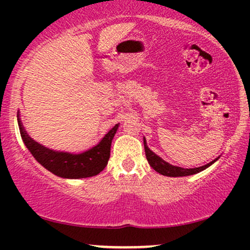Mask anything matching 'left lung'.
I'll return each mask as SVG.
<instances>
[{"label":"left lung","mask_w":250,"mask_h":250,"mask_svg":"<svg viewBox=\"0 0 250 250\" xmlns=\"http://www.w3.org/2000/svg\"><path fill=\"white\" fill-rule=\"evenodd\" d=\"M143 143H145V151H146V157H147L149 165L150 167L156 170L157 173L165 175V176H170V177H179V176H189V175H194L200 173V171L205 170L206 168H208L209 166L213 165L214 162H216L219 160L217 159L213 160L211 162L207 163V165L202 166V167H197V168H190V169H185L181 167H176V166H171L169 165L168 162H166L165 160H162L161 157L157 156L156 154L153 153L150 149L148 148L147 142H146V139H143Z\"/></svg>","instance_id":"8db88e82"}]
</instances>
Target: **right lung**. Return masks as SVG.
<instances>
[{
    "mask_svg": "<svg viewBox=\"0 0 250 250\" xmlns=\"http://www.w3.org/2000/svg\"><path fill=\"white\" fill-rule=\"evenodd\" d=\"M20 133L25 147L40 165L53 174L64 179H84L100 174L107 166L110 157L111 141L115 136L119 125H115L95 147L81 154H70L56 151L40 145L27 134L17 114Z\"/></svg>",
    "mask_w": 250,
    "mask_h": 250,
    "instance_id": "1",
    "label": "right lung"
}]
</instances>
